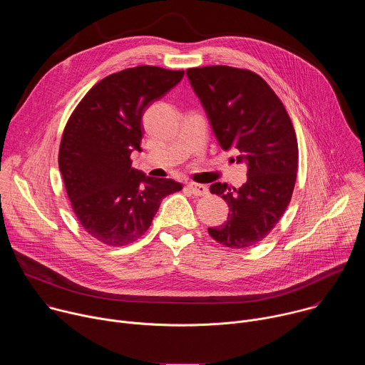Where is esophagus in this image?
Here are the masks:
<instances>
[{
  "instance_id": "34e87169",
  "label": "esophagus",
  "mask_w": 365,
  "mask_h": 365,
  "mask_svg": "<svg viewBox=\"0 0 365 365\" xmlns=\"http://www.w3.org/2000/svg\"><path fill=\"white\" fill-rule=\"evenodd\" d=\"M187 189H189L190 193L195 195V196H205V195H207V192H210V189H207V186L200 185V183H195V182H190V183L187 185Z\"/></svg>"
}]
</instances>
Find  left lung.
I'll return each mask as SVG.
<instances>
[{
	"label": "left lung",
	"instance_id": "left-lung-1",
	"mask_svg": "<svg viewBox=\"0 0 365 365\" xmlns=\"http://www.w3.org/2000/svg\"><path fill=\"white\" fill-rule=\"evenodd\" d=\"M215 137L224 150L235 148L237 163L248 168L241 187L211 185V193L230 206L227 221L207 228L230 248H245L264 240L283 217L296 183L297 138L280 98L248 69L203 66L186 71Z\"/></svg>",
	"mask_w": 365,
	"mask_h": 365
}]
</instances>
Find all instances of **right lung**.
<instances>
[{
	"label": "right lung",
	"instance_id": "1",
	"mask_svg": "<svg viewBox=\"0 0 365 365\" xmlns=\"http://www.w3.org/2000/svg\"><path fill=\"white\" fill-rule=\"evenodd\" d=\"M183 75L147 65L113 73L88 91L66 123L59 170L79 224L102 244L121 247L138 240L162 199L182 190L172 179L134 169L130 155L141 151L145 108Z\"/></svg>",
	"mask_w": 365,
	"mask_h": 365
}]
</instances>
